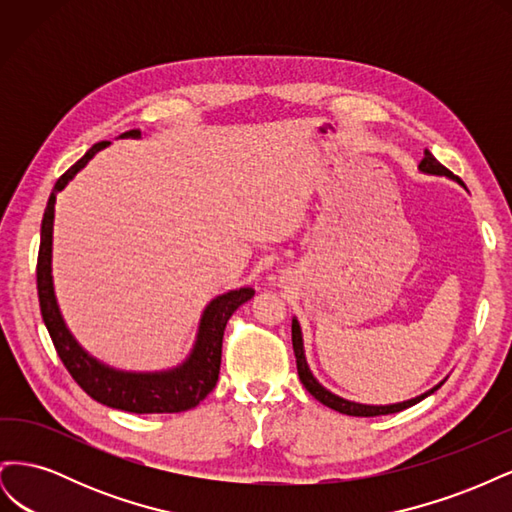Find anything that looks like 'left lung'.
I'll list each match as a JSON object with an SVG mask.
<instances>
[{"mask_svg": "<svg viewBox=\"0 0 512 512\" xmlns=\"http://www.w3.org/2000/svg\"><path fill=\"white\" fill-rule=\"evenodd\" d=\"M418 170H421L423 175H436V177H446L451 179L455 183H459L463 190H466V185H463V181L459 177H455L451 170H448L446 166H442L436 158H433V153L429 149H425V156L421 160V164H418ZM292 350H294V359H297V371H299V378L303 382L305 389L309 391V395H314L320 404H324L331 410H337L342 414H348V416H380V414H395V412H401L406 410L414 404H418V401H423L425 397H429L431 393H436L440 386L444 384L438 382L433 389L416 395L412 399H406V401H397V404H386V406H374V404H359V401H350V399H344L339 397L335 393H331L329 389H324V386L316 380V376L312 374V369H309L307 365V359H305V346H303V331H301V324L297 320V316L292 318Z\"/></svg>", "mask_w": 512, "mask_h": 512, "instance_id": "obj_1", "label": "left lung"}]
</instances>
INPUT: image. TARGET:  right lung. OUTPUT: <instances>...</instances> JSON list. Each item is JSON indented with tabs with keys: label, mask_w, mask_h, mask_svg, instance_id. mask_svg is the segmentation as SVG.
<instances>
[{
	"label": "right lung",
	"mask_w": 512,
	"mask_h": 512,
	"mask_svg": "<svg viewBox=\"0 0 512 512\" xmlns=\"http://www.w3.org/2000/svg\"><path fill=\"white\" fill-rule=\"evenodd\" d=\"M119 138H141V132L130 130ZM108 141L96 143L85 156L68 168L55 183L49 205L44 209L40 228V254H38V299L42 320L49 329L61 363L81 389L108 408H117L134 414H164L183 412L198 406L211 391L220 376L222 363V337L228 318L254 297V288L243 286L228 290L211 299L198 320L196 339L190 354L181 363L160 371H128L106 365L94 354H89L61 316L53 284V222H55V196L76 177V173L89 164L98 151L106 149Z\"/></svg>",
	"instance_id": "right-lung-1"
}]
</instances>
